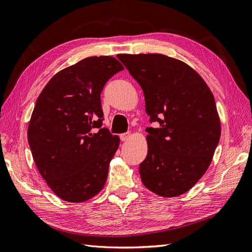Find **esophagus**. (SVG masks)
Returning a JSON list of instances; mask_svg holds the SVG:
<instances>
[{
    "label": "esophagus",
    "mask_w": 252,
    "mask_h": 252,
    "mask_svg": "<svg viewBox=\"0 0 252 252\" xmlns=\"http://www.w3.org/2000/svg\"><path fill=\"white\" fill-rule=\"evenodd\" d=\"M120 138H121V141H123V142H125V141H128L129 139L131 138V133H130V132H125V133H122V134L120 135Z\"/></svg>",
    "instance_id": "esophagus-1"
}]
</instances>
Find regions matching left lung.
Listing matches in <instances>:
<instances>
[{
  "label": "left lung",
  "mask_w": 252,
  "mask_h": 252,
  "mask_svg": "<svg viewBox=\"0 0 252 252\" xmlns=\"http://www.w3.org/2000/svg\"><path fill=\"white\" fill-rule=\"evenodd\" d=\"M144 91L148 152L140 165L144 186L164 197L191 189L212 161L220 136L216 101L192 67L161 53L118 55Z\"/></svg>",
  "instance_id": "8db88e82"
}]
</instances>
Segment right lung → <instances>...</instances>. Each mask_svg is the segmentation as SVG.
<instances>
[{"mask_svg":"<svg viewBox=\"0 0 252 252\" xmlns=\"http://www.w3.org/2000/svg\"><path fill=\"white\" fill-rule=\"evenodd\" d=\"M123 69L113 57L86 58L53 75L35 102L27 130L30 150L42 178L66 202L90 200L107 180L120 138L102 128L101 93Z\"/></svg>","mask_w":252,"mask_h":252,"instance_id":"1","label":"right lung"}]
</instances>
